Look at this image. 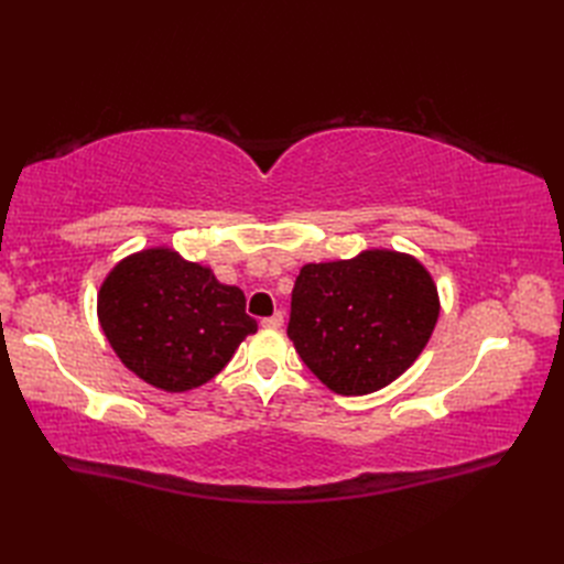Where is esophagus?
Wrapping results in <instances>:
<instances>
[{"mask_svg": "<svg viewBox=\"0 0 564 564\" xmlns=\"http://www.w3.org/2000/svg\"><path fill=\"white\" fill-rule=\"evenodd\" d=\"M282 322H284V315H282L280 311H278L275 315H270V317H263V319H261V324H263V327H268V329H280Z\"/></svg>", "mask_w": 564, "mask_h": 564, "instance_id": "obj_1", "label": "esophagus"}]
</instances>
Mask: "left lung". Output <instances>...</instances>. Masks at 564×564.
Wrapping results in <instances>:
<instances>
[{"label": "left lung", "instance_id": "1", "mask_svg": "<svg viewBox=\"0 0 564 564\" xmlns=\"http://www.w3.org/2000/svg\"><path fill=\"white\" fill-rule=\"evenodd\" d=\"M437 315V286L414 256L369 249L301 268L286 336L329 390L367 395L414 365Z\"/></svg>", "mask_w": 564, "mask_h": 564}]
</instances>
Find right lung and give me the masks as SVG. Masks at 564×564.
I'll return each instance as SVG.
<instances>
[{"mask_svg":"<svg viewBox=\"0 0 564 564\" xmlns=\"http://www.w3.org/2000/svg\"><path fill=\"white\" fill-rule=\"evenodd\" d=\"M242 289L212 268L155 247L119 261L98 292V322L119 360L166 392L193 390L224 369L259 329Z\"/></svg>","mask_w":564,"mask_h":564,"instance_id":"add662e5","label":"right lung"}]
</instances>
